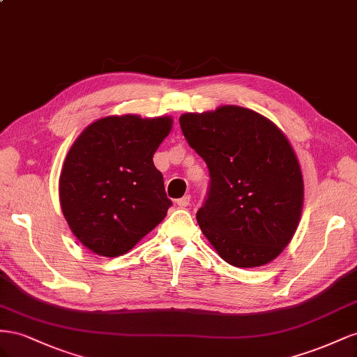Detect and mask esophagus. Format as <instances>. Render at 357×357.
<instances>
[{
	"label": "esophagus",
	"mask_w": 357,
	"mask_h": 357,
	"mask_svg": "<svg viewBox=\"0 0 357 357\" xmlns=\"http://www.w3.org/2000/svg\"><path fill=\"white\" fill-rule=\"evenodd\" d=\"M190 200H191V196L187 195V196H184L182 199H178L176 203H178L179 208H187L190 205Z\"/></svg>",
	"instance_id": "1"
}]
</instances>
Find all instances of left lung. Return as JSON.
Wrapping results in <instances>:
<instances>
[{
	"instance_id": "left-lung-1",
	"label": "left lung",
	"mask_w": 357,
	"mask_h": 357,
	"mask_svg": "<svg viewBox=\"0 0 357 357\" xmlns=\"http://www.w3.org/2000/svg\"><path fill=\"white\" fill-rule=\"evenodd\" d=\"M179 124L209 169L197 222L213 250L236 268L277 259L303 208L302 170L286 135L266 116L233 105L188 112Z\"/></svg>"
}]
</instances>
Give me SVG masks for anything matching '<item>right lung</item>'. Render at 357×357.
<instances>
[{
    "mask_svg": "<svg viewBox=\"0 0 357 357\" xmlns=\"http://www.w3.org/2000/svg\"><path fill=\"white\" fill-rule=\"evenodd\" d=\"M172 126V116H105L68 149L59 203L70 230L89 251L122 256L167 215L172 202L152 157Z\"/></svg>",
    "mask_w": 357,
    "mask_h": 357,
    "instance_id": "add662e5",
    "label": "right lung"
}]
</instances>
